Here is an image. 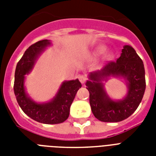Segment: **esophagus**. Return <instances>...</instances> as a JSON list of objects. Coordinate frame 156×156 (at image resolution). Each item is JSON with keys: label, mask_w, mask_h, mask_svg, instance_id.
I'll list each match as a JSON object with an SVG mask.
<instances>
[{"label": "esophagus", "mask_w": 156, "mask_h": 156, "mask_svg": "<svg viewBox=\"0 0 156 156\" xmlns=\"http://www.w3.org/2000/svg\"><path fill=\"white\" fill-rule=\"evenodd\" d=\"M78 79H79V81H80L82 84H84L87 78H86V76L84 74H79L78 75Z\"/></svg>", "instance_id": "obj_1"}]
</instances>
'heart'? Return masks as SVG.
Returning a JSON list of instances; mask_svg holds the SVG:
<instances>
[{
	"mask_svg": "<svg viewBox=\"0 0 156 156\" xmlns=\"http://www.w3.org/2000/svg\"><path fill=\"white\" fill-rule=\"evenodd\" d=\"M105 49H106V47L105 46H104V45H100V46H98L96 48H95L94 51L92 52V54H91V56H93V57H96V56H99L100 55H101V54L103 53V52L105 51Z\"/></svg>",
	"mask_w": 156,
	"mask_h": 156,
	"instance_id": "b5f03b06",
	"label": "heart"
}]
</instances>
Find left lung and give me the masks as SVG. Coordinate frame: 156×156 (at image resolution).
Masks as SVG:
<instances>
[{
  "label": "left lung",
  "mask_w": 156,
  "mask_h": 156,
  "mask_svg": "<svg viewBox=\"0 0 156 156\" xmlns=\"http://www.w3.org/2000/svg\"><path fill=\"white\" fill-rule=\"evenodd\" d=\"M111 76L126 82L127 93L121 100H112L106 94L104 81ZM90 105L95 118L104 122H118L128 118L138 108L146 89L145 69L142 59L129 45H125L121 56L100 70L90 73L86 83Z\"/></svg>",
  "instance_id": "obj_1"
}]
</instances>
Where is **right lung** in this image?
<instances>
[{"instance_id":"add662e5","label":"right lung","mask_w":156,"mask_h":156,"mask_svg":"<svg viewBox=\"0 0 156 156\" xmlns=\"http://www.w3.org/2000/svg\"><path fill=\"white\" fill-rule=\"evenodd\" d=\"M51 44L48 40H40L26 50L16 66L13 85L16 100L22 110L33 120L48 125L62 123L67 120L76 93L82 87L78 79L64 81L56 95L46 103L36 102L27 93L25 75L32 70L39 56Z\"/></svg>"}]
</instances>
